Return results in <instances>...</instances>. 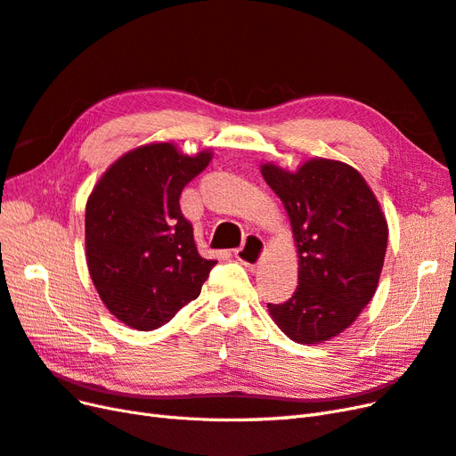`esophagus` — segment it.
Wrapping results in <instances>:
<instances>
[{"mask_svg":"<svg viewBox=\"0 0 456 456\" xmlns=\"http://www.w3.org/2000/svg\"><path fill=\"white\" fill-rule=\"evenodd\" d=\"M233 255H236L241 265L256 266L262 255H265V241H262V238H258L256 233H249L240 249L233 251Z\"/></svg>","mask_w":456,"mask_h":456,"instance_id":"obj_1","label":"esophagus"}]
</instances>
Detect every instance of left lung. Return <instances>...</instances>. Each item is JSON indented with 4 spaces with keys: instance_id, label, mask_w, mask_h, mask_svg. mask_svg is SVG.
I'll return each instance as SVG.
<instances>
[{
    "instance_id": "left-lung-1",
    "label": "left lung",
    "mask_w": 456,
    "mask_h": 456,
    "mask_svg": "<svg viewBox=\"0 0 456 456\" xmlns=\"http://www.w3.org/2000/svg\"><path fill=\"white\" fill-rule=\"evenodd\" d=\"M291 220L298 285L268 305L272 320L298 344H317L348 329L379 287L388 224L365 178L350 165L315 158L295 173L260 167Z\"/></svg>"
}]
</instances>
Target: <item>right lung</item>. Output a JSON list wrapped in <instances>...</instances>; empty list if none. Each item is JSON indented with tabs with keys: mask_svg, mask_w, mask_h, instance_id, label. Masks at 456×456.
Instances as JSON below:
<instances>
[{
	"mask_svg": "<svg viewBox=\"0 0 456 456\" xmlns=\"http://www.w3.org/2000/svg\"><path fill=\"white\" fill-rule=\"evenodd\" d=\"M213 154L171 142L134 148L108 167L86 207V255L101 300L126 325L151 330L200 297L216 260L198 253L181 211L184 186Z\"/></svg>",
	"mask_w": 456,
	"mask_h": 456,
	"instance_id": "add662e5",
	"label": "right lung"
}]
</instances>
